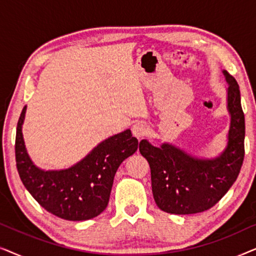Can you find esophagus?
<instances>
[{
	"label": "esophagus",
	"mask_w": 256,
	"mask_h": 256,
	"mask_svg": "<svg viewBox=\"0 0 256 256\" xmlns=\"http://www.w3.org/2000/svg\"><path fill=\"white\" fill-rule=\"evenodd\" d=\"M132 132L135 138H142L143 136H146V132H148V128H146V126L143 124V122H138V124H132Z\"/></svg>",
	"instance_id": "34e87169"
}]
</instances>
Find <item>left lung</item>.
Returning <instances> with one entry per match:
<instances>
[{
	"label": "left lung",
	"instance_id": "1",
	"mask_svg": "<svg viewBox=\"0 0 256 256\" xmlns=\"http://www.w3.org/2000/svg\"><path fill=\"white\" fill-rule=\"evenodd\" d=\"M227 88V110L230 116L227 144L214 158H200L171 143L152 146L140 142V152L152 171L156 204L172 214L204 212L222 199L239 176L244 156V115L236 80L222 70Z\"/></svg>",
	"mask_w": 256,
	"mask_h": 256
}]
</instances>
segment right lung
<instances>
[{"label": "right lung", "mask_w": 256, "mask_h": 256, "mask_svg": "<svg viewBox=\"0 0 256 256\" xmlns=\"http://www.w3.org/2000/svg\"><path fill=\"white\" fill-rule=\"evenodd\" d=\"M26 106L16 130V166L20 180L38 204L48 212L71 222L92 219L104 211L110 202L118 168L138 146L130 129L110 136L68 169L43 170L30 158L22 127Z\"/></svg>", "instance_id": "1"}]
</instances>
